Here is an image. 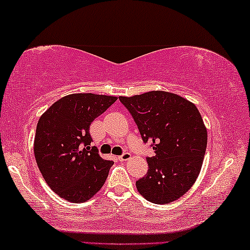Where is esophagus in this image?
<instances>
[{"mask_svg":"<svg viewBox=\"0 0 250 250\" xmlns=\"http://www.w3.org/2000/svg\"><path fill=\"white\" fill-rule=\"evenodd\" d=\"M129 158H131V153L129 152H124L123 155H121L118 157L119 160H122V162H125V160H128Z\"/></svg>","mask_w":250,"mask_h":250,"instance_id":"1","label":"esophagus"}]
</instances>
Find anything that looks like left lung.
Wrapping results in <instances>:
<instances>
[{"label": "left lung", "instance_id": "1", "mask_svg": "<svg viewBox=\"0 0 250 250\" xmlns=\"http://www.w3.org/2000/svg\"><path fill=\"white\" fill-rule=\"evenodd\" d=\"M119 100L134 118L143 142H151L155 156L136 189L153 204H169L190 190L203 166L207 128L192 102L175 93L150 91Z\"/></svg>", "mask_w": 250, "mask_h": 250}]
</instances>
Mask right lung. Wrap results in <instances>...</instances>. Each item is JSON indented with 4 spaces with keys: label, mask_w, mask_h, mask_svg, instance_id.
Instances as JSON below:
<instances>
[{
    "label": "right lung",
    "mask_w": 250,
    "mask_h": 250,
    "mask_svg": "<svg viewBox=\"0 0 250 250\" xmlns=\"http://www.w3.org/2000/svg\"><path fill=\"white\" fill-rule=\"evenodd\" d=\"M116 97L74 93L54 102L37 123L34 153L40 172L58 196L84 203L104 186L112 166L91 148V123L107 110Z\"/></svg>",
    "instance_id": "right-lung-1"
}]
</instances>
